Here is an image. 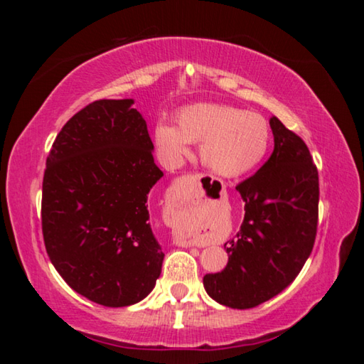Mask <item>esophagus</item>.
I'll use <instances>...</instances> for the list:
<instances>
[{
	"label": "esophagus",
	"instance_id": "34e87169",
	"mask_svg": "<svg viewBox=\"0 0 364 364\" xmlns=\"http://www.w3.org/2000/svg\"><path fill=\"white\" fill-rule=\"evenodd\" d=\"M199 175H184L181 178H178L175 181V188H173V199L176 202V205H186L189 200L197 199V191H196V183L199 180ZM175 242L178 245H184V247H191V245H196L194 241H189L186 237H175Z\"/></svg>",
	"mask_w": 364,
	"mask_h": 364
}]
</instances>
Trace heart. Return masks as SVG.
Wrapping results in <instances>:
<instances>
[{"instance_id": "obj_1", "label": "heart", "mask_w": 364, "mask_h": 364, "mask_svg": "<svg viewBox=\"0 0 364 364\" xmlns=\"http://www.w3.org/2000/svg\"><path fill=\"white\" fill-rule=\"evenodd\" d=\"M154 138L170 157L186 154L188 143L200 144L202 164L215 175L234 178L262 162L271 130L268 120L257 112L225 104H197L178 112V127L160 120Z\"/></svg>"}]
</instances>
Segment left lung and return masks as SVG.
Instances as JSON below:
<instances>
[{
    "mask_svg": "<svg viewBox=\"0 0 364 364\" xmlns=\"http://www.w3.org/2000/svg\"><path fill=\"white\" fill-rule=\"evenodd\" d=\"M274 151L236 189L244 221L225 244L228 264L205 274L204 287L218 304L245 310L284 291L310 257L318 228L319 181L304 139L271 117Z\"/></svg>",
    "mask_w": 364,
    "mask_h": 364,
    "instance_id": "1",
    "label": "left lung"
}]
</instances>
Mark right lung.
I'll use <instances>...</instances> for the list:
<instances>
[{"label": "right lung", "instance_id": "right-lung-1", "mask_svg": "<svg viewBox=\"0 0 364 364\" xmlns=\"http://www.w3.org/2000/svg\"><path fill=\"white\" fill-rule=\"evenodd\" d=\"M133 100H100L65 123L46 159L41 228L49 260L73 291L104 306L149 294L164 252L149 193L164 176Z\"/></svg>", "mask_w": 364, "mask_h": 364}]
</instances>
